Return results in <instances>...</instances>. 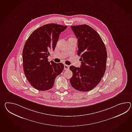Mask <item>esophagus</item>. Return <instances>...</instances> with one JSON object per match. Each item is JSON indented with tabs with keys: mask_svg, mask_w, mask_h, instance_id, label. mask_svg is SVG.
I'll list each match as a JSON object with an SVG mask.
<instances>
[{
	"mask_svg": "<svg viewBox=\"0 0 132 132\" xmlns=\"http://www.w3.org/2000/svg\"><path fill=\"white\" fill-rule=\"evenodd\" d=\"M69 68H70V66L67 65H64V70H68L69 69Z\"/></svg>",
	"mask_w": 132,
	"mask_h": 132,
	"instance_id": "34e87169",
	"label": "esophagus"
}]
</instances>
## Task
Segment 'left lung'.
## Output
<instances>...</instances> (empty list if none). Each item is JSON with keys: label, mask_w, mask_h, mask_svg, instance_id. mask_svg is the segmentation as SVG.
Listing matches in <instances>:
<instances>
[{"label": "left lung", "mask_w": 132, "mask_h": 132, "mask_svg": "<svg viewBox=\"0 0 132 132\" xmlns=\"http://www.w3.org/2000/svg\"><path fill=\"white\" fill-rule=\"evenodd\" d=\"M78 39L80 68L70 67L73 75L70 84L78 91H90L99 84L106 69L107 52L99 34L87 24L70 27Z\"/></svg>", "instance_id": "8db88e82"}]
</instances>
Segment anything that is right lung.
Masks as SVG:
<instances>
[{
    "label": "right lung",
    "mask_w": 132,
    "mask_h": 132,
    "mask_svg": "<svg viewBox=\"0 0 132 132\" xmlns=\"http://www.w3.org/2000/svg\"><path fill=\"white\" fill-rule=\"evenodd\" d=\"M67 26L48 23L35 30L27 39L23 50L24 72L30 84L38 90L53 88L56 77L64 69L62 63L48 61L51 50L55 49L60 34Z\"/></svg>",
    "instance_id": "add662e5"
}]
</instances>
